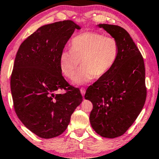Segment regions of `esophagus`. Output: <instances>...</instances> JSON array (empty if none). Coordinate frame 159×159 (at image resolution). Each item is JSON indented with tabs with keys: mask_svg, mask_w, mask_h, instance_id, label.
<instances>
[{
	"mask_svg": "<svg viewBox=\"0 0 159 159\" xmlns=\"http://www.w3.org/2000/svg\"><path fill=\"white\" fill-rule=\"evenodd\" d=\"M85 92H86V90H85V89H84V88L80 89V93H81L82 96H84V93H85Z\"/></svg>",
	"mask_w": 159,
	"mask_h": 159,
	"instance_id": "1",
	"label": "esophagus"
}]
</instances>
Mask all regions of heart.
Wrapping results in <instances>:
<instances>
[{
  "label": "heart",
  "instance_id": "b5f03b06",
  "mask_svg": "<svg viewBox=\"0 0 159 159\" xmlns=\"http://www.w3.org/2000/svg\"><path fill=\"white\" fill-rule=\"evenodd\" d=\"M71 50H64L59 56L63 75L72 80L80 64L74 83L83 84L94 77L106 75L114 66L119 53L118 41L96 32H85L75 36L70 43Z\"/></svg>",
  "mask_w": 159,
  "mask_h": 159
}]
</instances>
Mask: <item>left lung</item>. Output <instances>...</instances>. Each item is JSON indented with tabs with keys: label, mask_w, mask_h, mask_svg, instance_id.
I'll return each instance as SVG.
<instances>
[{
	"label": "left lung",
	"mask_w": 159,
	"mask_h": 159,
	"mask_svg": "<svg viewBox=\"0 0 159 159\" xmlns=\"http://www.w3.org/2000/svg\"><path fill=\"white\" fill-rule=\"evenodd\" d=\"M118 41L119 53L112 69L87 89L84 98L93 103L90 121L93 129L106 138L125 134L144 106V61L129 34L117 25L100 24Z\"/></svg>",
	"instance_id": "left-lung-1"
}]
</instances>
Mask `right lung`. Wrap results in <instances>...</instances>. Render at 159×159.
Returning a JSON list of instances; mask_svg holds the SVG:
<instances>
[{
    "instance_id": "1",
    "label": "right lung",
    "mask_w": 159,
    "mask_h": 159,
    "mask_svg": "<svg viewBox=\"0 0 159 159\" xmlns=\"http://www.w3.org/2000/svg\"><path fill=\"white\" fill-rule=\"evenodd\" d=\"M71 20L38 28L21 43L15 58L11 90L15 112L27 129L41 138L62 134L82 103L78 88L61 75L59 56L75 30ZM65 89L64 94L56 92Z\"/></svg>"
}]
</instances>
